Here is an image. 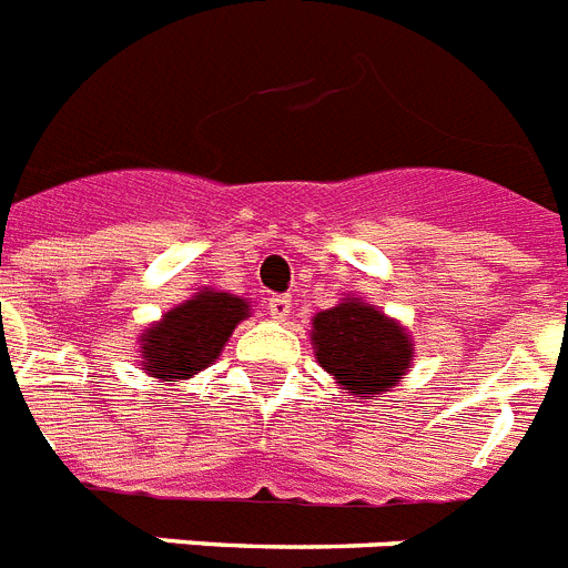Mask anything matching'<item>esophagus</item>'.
Instances as JSON below:
<instances>
[{"label": "esophagus", "instance_id": "esophagus-1", "mask_svg": "<svg viewBox=\"0 0 568 568\" xmlns=\"http://www.w3.org/2000/svg\"><path fill=\"white\" fill-rule=\"evenodd\" d=\"M268 314H272V320H277V322H283V320H288V314H291V296H272V300H268Z\"/></svg>", "mask_w": 568, "mask_h": 568}]
</instances>
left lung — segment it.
Returning a JSON list of instances; mask_svg holds the SVG:
<instances>
[{
    "label": "left lung",
    "mask_w": 568,
    "mask_h": 568,
    "mask_svg": "<svg viewBox=\"0 0 568 568\" xmlns=\"http://www.w3.org/2000/svg\"><path fill=\"white\" fill-rule=\"evenodd\" d=\"M311 325L316 362L351 396H379L405 379L413 359L410 336L359 296L320 311Z\"/></svg>",
    "instance_id": "left-lung-1"
}]
</instances>
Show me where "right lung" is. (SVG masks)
<instances>
[{"label":"right lung","mask_w":568,"mask_h":568,"mask_svg":"<svg viewBox=\"0 0 568 568\" xmlns=\"http://www.w3.org/2000/svg\"><path fill=\"white\" fill-rule=\"evenodd\" d=\"M252 305L237 294L203 288L175 305L141 336V371L163 382L192 379L221 356L240 320Z\"/></svg>","instance_id":"right-lung-1"}]
</instances>
